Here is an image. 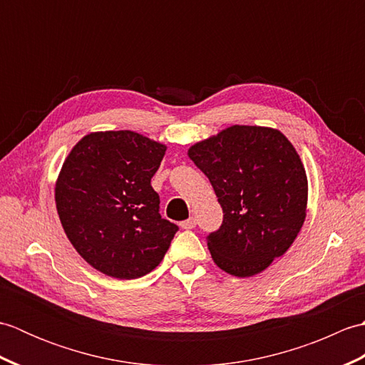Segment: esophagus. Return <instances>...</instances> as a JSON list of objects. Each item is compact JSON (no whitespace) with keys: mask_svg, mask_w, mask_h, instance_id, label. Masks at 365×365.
I'll return each instance as SVG.
<instances>
[{"mask_svg":"<svg viewBox=\"0 0 365 365\" xmlns=\"http://www.w3.org/2000/svg\"><path fill=\"white\" fill-rule=\"evenodd\" d=\"M196 220L195 218H188L187 221H182L180 222V227L185 230H190V229H195L196 227Z\"/></svg>","mask_w":365,"mask_h":365,"instance_id":"obj_1","label":"esophagus"}]
</instances>
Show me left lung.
I'll return each mask as SVG.
<instances>
[{"label": "left lung", "instance_id": "8db88e82", "mask_svg": "<svg viewBox=\"0 0 365 365\" xmlns=\"http://www.w3.org/2000/svg\"><path fill=\"white\" fill-rule=\"evenodd\" d=\"M222 207V224L208 234L216 265L247 277L281 257L306 218L307 177L281 131L234 125L188 152Z\"/></svg>", "mask_w": 365, "mask_h": 365}]
</instances>
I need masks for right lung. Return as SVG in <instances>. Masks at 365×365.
Returning a JSON list of instances; mask_svg holds the SVG:
<instances>
[{"label": "right lung", "instance_id": "1", "mask_svg": "<svg viewBox=\"0 0 365 365\" xmlns=\"http://www.w3.org/2000/svg\"><path fill=\"white\" fill-rule=\"evenodd\" d=\"M166 147L135 131L84 136L56 183V208L67 238L100 273L138 279L160 265L178 226L160 215L150 180Z\"/></svg>", "mask_w": 365, "mask_h": 365}]
</instances>
